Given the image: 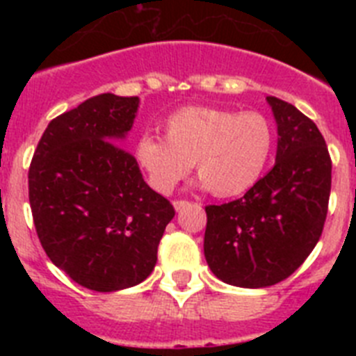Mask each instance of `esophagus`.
<instances>
[{"instance_id": "obj_1", "label": "esophagus", "mask_w": 356, "mask_h": 356, "mask_svg": "<svg viewBox=\"0 0 356 356\" xmlns=\"http://www.w3.org/2000/svg\"><path fill=\"white\" fill-rule=\"evenodd\" d=\"M172 205H175V209L178 210V212H180L181 209H185V207L188 205V201L187 200H176L175 203H172Z\"/></svg>"}]
</instances>
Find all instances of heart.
<instances>
[{
	"mask_svg": "<svg viewBox=\"0 0 356 356\" xmlns=\"http://www.w3.org/2000/svg\"><path fill=\"white\" fill-rule=\"evenodd\" d=\"M275 146V127L260 112L185 106L163 122V139L140 137L135 156L159 193L169 194L193 163L201 185L235 197L260 180Z\"/></svg>",
	"mask_w": 356,
	"mask_h": 356,
	"instance_id": "heart-1",
	"label": "heart"
}]
</instances>
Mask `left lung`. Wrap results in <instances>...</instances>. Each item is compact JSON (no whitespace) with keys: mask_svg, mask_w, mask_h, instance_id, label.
<instances>
[{"mask_svg":"<svg viewBox=\"0 0 356 356\" xmlns=\"http://www.w3.org/2000/svg\"><path fill=\"white\" fill-rule=\"evenodd\" d=\"M278 124L273 169L242 197L209 205L205 259L225 284L269 287L307 260L328 213L332 159L312 119L267 96Z\"/></svg>","mask_w":356,"mask_h":356,"instance_id":"left-lung-1","label":"left lung"}]
</instances>
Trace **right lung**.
Here are the masks:
<instances>
[{
    "instance_id": "add662e5",
    "label": "right lung",
    "mask_w": 356,
    "mask_h": 356,
    "mask_svg": "<svg viewBox=\"0 0 356 356\" xmlns=\"http://www.w3.org/2000/svg\"><path fill=\"white\" fill-rule=\"evenodd\" d=\"M139 97L99 94L53 119L28 171V197L44 251L90 291L134 287L151 275L175 209L119 146Z\"/></svg>"
}]
</instances>
